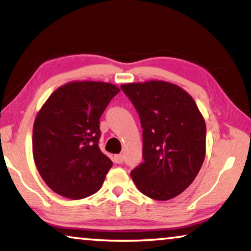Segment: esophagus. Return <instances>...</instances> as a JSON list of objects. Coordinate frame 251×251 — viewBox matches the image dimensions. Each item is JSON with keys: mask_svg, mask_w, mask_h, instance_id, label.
Returning a JSON list of instances; mask_svg holds the SVG:
<instances>
[{"mask_svg": "<svg viewBox=\"0 0 251 251\" xmlns=\"http://www.w3.org/2000/svg\"><path fill=\"white\" fill-rule=\"evenodd\" d=\"M123 161H125V156L122 155V154H116L114 156V162L118 163V164H121L123 163Z\"/></svg>", "mask_w": 251, "mask_h": 251, "instance_id": "obj_1", "label": "esophagus"}]
</instances>
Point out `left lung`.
<instances>
[{
    "instance_id": "8db88e82",
    "label": "left lung",
    "mask_w": 251,
    "mask_h": 251,
    "mask_svg": "<svg viewBox=\"0 0 251 251\" xmlns=\"http://www.w3.org/2000/svg\"><path fill=\"white\" fill-rule=\"evenodd\" d=\"M143 128L144 162L130 175L144 195L170 200L190 186L205 156V122L184 89L164 81L121 85Z\"/></svg>"
}]
</instances>
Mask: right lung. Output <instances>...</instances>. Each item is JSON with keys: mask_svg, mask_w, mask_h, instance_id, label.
<instances>
[{"mask_svg": "<svg viewBox=\"0 0 251 251\" xmlns=\"http://www.w3.org/2000/svg\"><path fill=\"white\" fill-rule=\"evenodd\" d=\"M120 89L75 81L44 102L33 126V156L41 177L61 197L80 200L101 187L113 162L98 146L99 119Z\"/></svg>", "mask_w": 251, "mask_h": 251, "instance_id": "right-lung-1", "label": "right lung"}]
</instances>
